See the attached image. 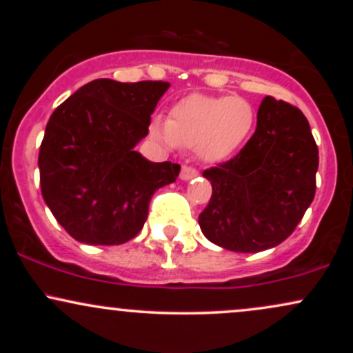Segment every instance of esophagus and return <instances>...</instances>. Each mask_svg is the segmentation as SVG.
Instances as JSON below:
<instances>
[{
  "label": "esophagus",
  "instance_id": "esophagus-1",
  "mask_svg": "<svg viewBox=\"0 0 353 353\" xmlns=\"http://www.w3.org/2000/svg\"><path fill=\"white\" fill-rule=\"evenodd\" d=\"M199 171H197L196 168H190V165H182L181 169V179L182 181H189L192 179V177H196Z\"/></svg>",
  "mask_w": 353,
  "mask_h": 353
}]
</instances>
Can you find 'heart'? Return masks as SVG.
<instances>
[{
	"instance_id": "b5f03b06",
	"label": "heart",
	"mask_w": 353,
	"mask_h": 353,
	"mask_svg": "<svg viewBox=\"0 0 353 353\" xmlns=\"http://www.w3.org/2000/svg\"><path fill=\"white\" fill-rule=\"evenodd\" d=\"M252 104L237 96L190 94L174 104L169 119L154 117L151 136L169 148H194L208 163L229 159L254 131Z\"/></svg>"
}]
</instances>
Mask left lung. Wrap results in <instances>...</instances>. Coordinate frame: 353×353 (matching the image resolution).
Masks as SVG:
<instances>
[{
	"label": "left lung",
	"mask_w": 353,
	"mask_h": 353,
	"mask_svg": "<svg viewBox=\"0 0 353 353\" xmlns=\"http://www.w3.org/2000/svg\"><path fill=\"white\" fill-rule=\"evenodd\" d=\"M319 149L299 108L262 99L257 128L230 161L205 169L212 196L202 234L234 252H261L285 241L315 196Z\"/></svg>",
	"instance_id": "1"
}]
</instances>
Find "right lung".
<instances>
[{
  "label": "right lung",
  "instance_id": "1",
  "mask_svg": "<svg viewBox=\"0 0 353 353\" xmlns=\"http://www.w3.org/2000/svg\"><path fill=\"white\" fill-rule=\"evenodd\" d=\"M169 86L94 79L54 109L39 148V182L44 202L72 239L89 245L131 241L154 192L176 182L179 164L151 163L134 151Z\"/></svg>",
  "mask_w": 353,
  "mask_h": 353
}]
</instances>
